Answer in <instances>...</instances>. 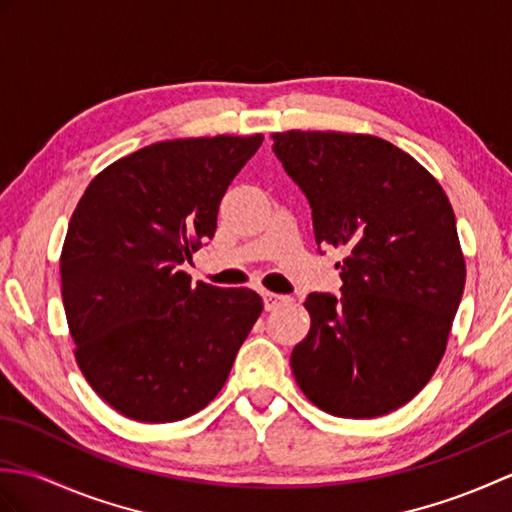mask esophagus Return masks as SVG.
Returning a JSON list of instances; mask_svg holds the SVG:
<instances>
[{"label": "esophagus", "instance_id": "obj_1", "mask_svg": "<svg viewBox=\"0 0 512 512\" xmlns=\"http://www.w3.org/2000/svg\"><path fill=\"white\" fill-rule=\"evenodd\" d=\"M264 308L270 312V310H277L281 306H286V303L290 301L286 295H275V292H264Z\"/></svg>", "mask_w": 512, "mask_h": 512}]
</instances>
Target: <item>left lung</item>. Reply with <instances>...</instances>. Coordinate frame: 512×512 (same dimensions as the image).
Instances as JSON below:
<instances>
[{"instance_id": "left-lung-1", "label": "left lung", "mask_w": 512, "mask_h": 512, "mask_svg": "<svg viewBox=\"0 0 512 512\" xmlns=\"http://www.w3.org/2000/svg\"><path fill=\"white\" fill-rule=\"evenodd\" d=\"M273 151L306 193L314 239L341 248V295L312 292L310 332L292 374L319 409L385 416L418 394L447 350L466 266L438 180L383 138L273 134Z\"/></svg>"}]
</instances>
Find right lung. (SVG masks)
<instances>
[{
	"label": "right lung",
	"instance_id": "add662e5",
	"mask_svg": "<svg viewBox=\"0 0 512 512\" xmlns=\"http://www.w3.org/2000/svg\"><path fill=\"white\" fill-rule=\"evenodd\" d=\"M255 136L162 140L103 169L76 204L61 295L76 363L107 405L138 422L204 409L231 374L262 297L184 273L211 239Z\"/></svg>",
	"mask_w": 512,
	"mask_h": 512
}]
</instances>
